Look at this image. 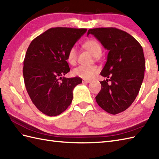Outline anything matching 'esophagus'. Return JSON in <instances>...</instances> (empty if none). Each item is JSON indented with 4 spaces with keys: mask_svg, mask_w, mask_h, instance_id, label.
I'll list each match as a JSON object with an SVG mask.
<instances>
[{
    "mask_svg": "<svg viewBox=\"0 0 159 159\" xmlns=\"http://www.w3.org/2000/svg\"><path fill=\"white\" fill-rule=\"evenodd\" d=\"M83 83H90L91 80H85V79H83Z\"/></svg>",
    "mask_w": 159,
    "mask_h": 159,
    "instance_id": "esophagus-1",
    "label": "esophagus"
}]
</instances>
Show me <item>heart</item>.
<instances>
[{"label":"heart","mask_w":159,"mask_h":159,"mask_svg":"<svg viewBox=\"0 0 159 159\" xmlns=\"http://www.w3.org/2000/svg\"><path fill=\"white\" fill-rule=\"evenodd\" d=\"M83 47L87 49L92 55L98 57L100 56L102 53V47L100 43L96 39H89L84 43ZM67 59L70 64L74 65L77 59V50L75 47L73 46L67 52ZM98 69L96 66H80L76 67L73 70L74 76L81 78L85 80L92 79L96 74L98 73Z\"/></svg>","instance_id":"obj_1"}]
</instances>
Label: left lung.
<instances>
[{
    "label": "left lung",
    "instance_id": "left-lung-1",
    "mask_svg": "<svg viewBox=\"0 0 159 159\" xmlns=\"http://www.w3.org/2000/svg\"><path fill=\"white\" fill-rule=\"evenodd\" d=\"M89 34L109 50L100 73L108 79L100 81L102 87L96 100L107 113H120L134 102L142 84L146 67L142 46L133 36L116 28L89 29Z\"/></svg>",
    "mask_w": 159,
    "mask_h": 159
}]
</instances>
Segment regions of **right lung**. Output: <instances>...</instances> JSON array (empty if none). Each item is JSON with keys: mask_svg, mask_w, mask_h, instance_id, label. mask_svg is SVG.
<instances>
[{"mask_svg": "<svg viewBox=\"0 0 159 159\" xmlns=\"http://www.w3.org/2000/svg\"><path fill=\"white\" fill-rule=\"evenodd\" d=\"M86 31L51 28L30 43L24 60V80L33 103L46 116H56L66 111L72 101L74 88L82 83L80 77L63 76L70 71L67 52Z\"/></svg>", "mask_w": 159, "mask_h": 159, "instance_id": "add662e5", "label": "right lung"}]
</instances>
